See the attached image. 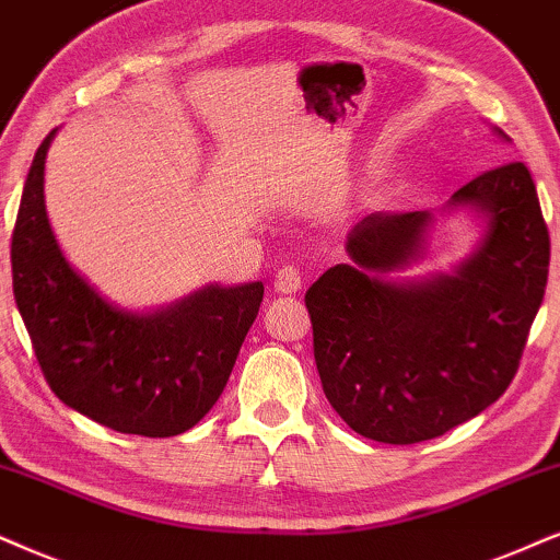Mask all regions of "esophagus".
Wrapping results in <instances>:
<instances>
[{
    "label": "esophagus",
    "instance_id": "obj_1",
    "mask_svg": "<svg viewBox=\"0 0 560 560\" xmlns=\"http://www.w3.org/2000/svg\"><path fill=\"white\" fill-rule=\"evenodd\" d=\"M273 289L281 294H294L296 289H302V273L294 264L281 266L273 276Z\"/></svg>",
    "mask_w": 560,
    "mask_h": 560
}]
</instances>
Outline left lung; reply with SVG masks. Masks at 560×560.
<instances>
[{
    "instance_id": "left-lung-1",
    "label": "left lung",
    "mask_w": 560,
    "mask_h": 560,
    "mask_svg": "<svg viewBox=\"0 0 560 560\" xmlns=\"http://www.w3.org/2000/svg\"><path fill=\"white\" fill-rule=\"evenodd\" d=\"M450 203L488 217L457 276L382 281L416 256L431 217L377 211L346 237L353 264L328 268L304 294L325 398L374 442H427L499 400L540 310L550 235L525 162L486 170Z\"/></svg>"
}]
</instances>
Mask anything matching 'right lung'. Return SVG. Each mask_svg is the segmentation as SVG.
I'll list each match as a JSON object with an SVG mask.
<instances>
[{
  "instance_id": "add662e5",
  "label": "right lung",
  "mask_w": 560,
  "mask_h": 560,
  "mask_svg": "<svg viewBox=\"0 0 560 560\" xmlns=\"http://www.w3.org/2000/svg\"><path fill=\"white\" fill-rule=\"evenodd\" d=\"M54 131L40 141L12 230V292L56 398L121 434L175 436L228 385L264 284L209 287L154 315L116 310L56 245L44 203Z\"/></svg>"
}]
</instances>
